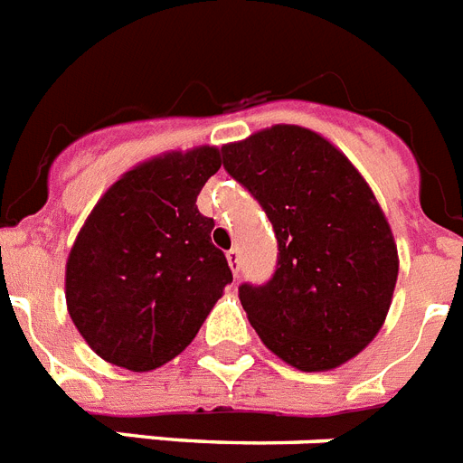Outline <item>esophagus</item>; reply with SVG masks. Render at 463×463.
<instances>
[{"mask_svg":"<svg viewBox=\"0 0 463 463\" xmlns=\"http://www.w3.org/2000/svg\"><path fill=\"white\" fill-rule=\"evenodd\" d=\"M225 259H228V264H231L232 276L238 278V273H240V250L238 247H232V250L225 251Z\"/></svg>","mask_w":463,"mask_h":463,"instance_id":"obj_1","label":"esophagus"}]
</instances>
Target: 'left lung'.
Instances as JSON below:
<instances>
[{
    "label": "left lung",
    "instance_id": "1",
    "mask_svg": "<svg viewBox=\"0 0 463 463\" xmlns=\"http://www.w3.org/2000/svg\"><path fill=\"white\" fill-rule=\"evenodd\" d=\"M221 154L278 240L273 276L238 288L261 342L299 371L359 354L381 330L397 283V247L371 187L307 128L273 126Z\"/></svg>",
    "mask_w": 463,
    "mask_h": 463
}]
</instances>
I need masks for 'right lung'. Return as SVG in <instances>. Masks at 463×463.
Returning <instances> with one entry per match:
<instances>
[{
    "label": "right lung",
    "instance_id": "1",
    "mask_svg": "<svg viewBox=\"0 0 463 463\" xmlns=\"http://www.w3.org/2000/svg\"><path fill=\"white\" fill-rule=\"evenodd\" d=\"M221 168L216 146L173 152L128 171L78 232L66 264L75 328L101 359L152 371L194 340L232 283L197 194Z\"/></svg>",
    "mask_w": 463,
    "mask_h": 463
}]
</instances>
